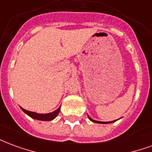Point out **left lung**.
<instances>
[{"label":"left lung","mask_w":152,"mask_h":152,"mask_svg":"<svg viewBox=\"0 0 152 152\" xmlns=\"http://www.w3.org/2000/svg\"><path fill=\"white\" fill-rule=\"evenodd\" d=\"M89 119L91 121H93V122H94V123H99V124H109V123H112V122H115V121H109V122H102V121H94V120H93V119H91V118L89 117Z\"/></svg>","instance_id":"8db88e82"}]
</instances>
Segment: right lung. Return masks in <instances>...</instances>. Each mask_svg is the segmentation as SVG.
Returning <instances> with one entry per match:
<instances>
[{
	"instance_id": "obj_1",
	"label": "right lung",
	"mask_w": 152,
	"mask_h": 152,
	"mask_svg": "<svg viewBox=\"0 0 152 152\" xmlns=\"http://www.w3.org/2000/svg\"><path fill=\"white\" fill-rule=\"evenodd\" d=\"M22 108V107H21ZM22 110L26 113L27 115H28L30 117L33 118V119H36V120H39V121H52L54 118L56 117L58 114L60 112V107L58 108L56 111L51 112V113H47V114H38V113H36V112H29V111H27L25 109L22 108Z\"/></svg>"
}]
</instances>
